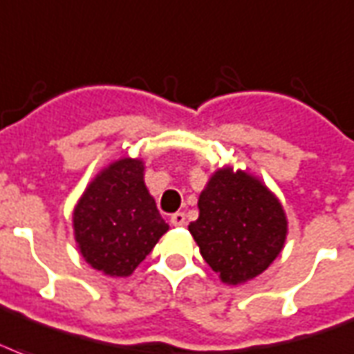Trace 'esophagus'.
I'll use <instances>...</instances> for the list:
<instances>
[{"label": "esophagus", "mask_w": 354, "mask_h": 354, "mask_svg": "<svg viewBox=\"0 0 354 354\" xmlns=\"http://www.w3.org/2000/svg\"><path fill=\"white\" fill-rule=\"evenodd\" d=\"M171 225L172 226H183V225H185V213H182V212L174 213V215L171 217Z\"/></svg>", "instance_id": "1"}]
</instances>
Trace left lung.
<instances>
[{
  "instance_id": "left-lung-1",
  "label": "left lung",
  "mask_w": 354,
  "mask_h": 354,
  "mask_svg": "<svg viewBox=\"0 0 354 354\" xmlns=\"http://www.w3.org/2000/svg\"><path fill=\"white\" fill-rule=\"evenodd\" d=\"M189 232L221 282L241 286L260 277L284 249V206L260 178L225 165L198 196V219Z\"/></svg>"
}]
</instances>
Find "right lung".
<instances>
[{
  "mask_svg": "<svg viewBox=\"0 0 354 354\" xmlns=\"http://www.w3.org/2000/svg\"><path fill=\"white\" fill-rule=\"evenodd\" d=\"M75 247L105 277L133 273L169 225L145 183V161L118 158L104 167L72 212Z\"/></svg>",
  "mask_w": 354,
  "mask_h": 354,
  "instance_id": "right-lung-1",
  "label": "right lung"
}]
</instances>
